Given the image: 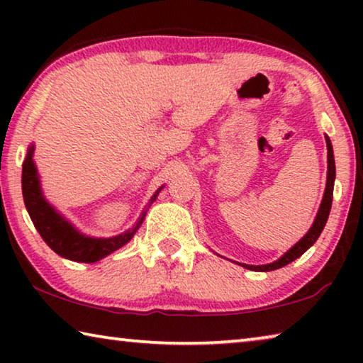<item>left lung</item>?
I'll return each mask as SVG.
<instances>
[{"mask_svg":"<svg viewBox=\"0 0 363 363\" xmlns=\"http://www.w3.org/2000/svg\"><path fill=\"white\" fill-rule=\"evenodd\" d=\"M327 140V149H328V173H327V187H325V194L322 199L320 208H318V213L315 216L314 224L309 229V232L301 238V240L291 247L286 253L280 257V259L270 262V264H262V266H250V264H240L245 269L255 270V272H269V270H275L286 266L291 261L298 259L301 255H304L307 250H309L312 245L317 242L318 235H320L325 224H327L328 214L331 210V201H333V187H335V176H336V168H335V157H333V145H331V140L328 136H325Z\"/></svg>","mask_w":363,"mask_h":363,"instance_id":"1","label":"left lung"}]
</instances>
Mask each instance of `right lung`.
<instances>
[{
	"instance_id": "obj_1",
	"label": "right lung",
	"mask_w": 363,
	"mask_h": 363,
	"mask_svg": "<svg viewBox=\"0 0 363 363\" xmlns=\"http://www.w3.org/2000/svg\"><path fill=\"white\" fill-rule=\"evenodd\" d=\"M33 150L35 147L32 144L28 147L26 162L22 164L23 201H26V208L33 220L36 230L40 232L43 240L46 242L48 247L54 253L65 257V259L77 262H96L131 240L140 224H143L145 211L140 214V218L133 225V229L123 232L120 235L110 238H94L83 235L69 220L60 216L43 196L38 173H36V167L33 163ZM160 190H162V187L152 196L150 203L157 199Z\"/></svg>"
}]
</instances>
